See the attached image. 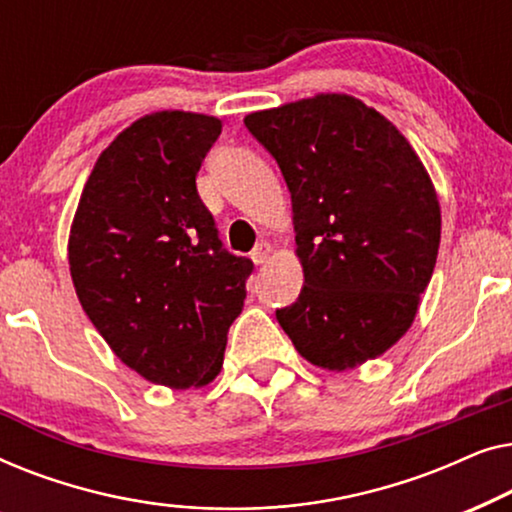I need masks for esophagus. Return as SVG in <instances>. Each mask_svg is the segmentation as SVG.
<instances>
[{"label":"esophagus","mask_w":512,"mask_h":512,"mask_svg":"<svg viewBox=\"0 0 512 512\" xmlns=\"http://www.w3.org/2000/svg\"><path fill=\"white\" fill-rule=\"evenodd\" d=\"M270 254H272V247L268 242H258L254 251H251V261H254L256 265H263L270 261Z\"/></svg>","instance_id":"1"}]
</instances>
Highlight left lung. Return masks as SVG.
<instances>
[{
	"instance_id": "1",
	"label": "left lung",
	"mask_w": 512,
	"mask_h": 512,
	"mask_svg": "<svg viewBox=\"0 0 512 512\" xmlns=\"http://www.w3.org/2000/svg\"><path fill=\"white\" fill-rule=\"evenodd\" d=\"M244 125L289 186L305 272L279 326L319 368L384 354L415 319L438 256L440 207L422 160L349 95L256 111Z\"/></svg>"
}]
</instances>
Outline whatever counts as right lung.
I'll use <instances>...</instances> for the list:
<instances>
[{"label": "right lung", "instance_id": "add662e5", "mask_svg": "<svg viewBox=\"0 0 512 512\" xmlns=\"http://www.w3.org/2000/svg\"><path fill=\"white\" fill-rule=\"evenodd\" d=\"M214 116L158 111L100 153L69 235L83 310L125 366L174 389L219 375L254 263L223 249L195 177Z\"/></svg>", "mask_w": 512, "mask_h": 512}]
</instances>
